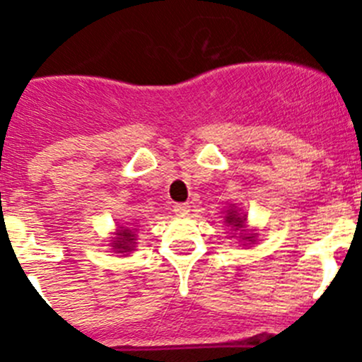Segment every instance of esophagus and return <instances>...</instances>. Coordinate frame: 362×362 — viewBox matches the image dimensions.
Returning <instances> with one entry per match:
<instances>
[{
	"label": "esophagus",
	"mask_w": 362,
	"mask_h": 362,
	"mask_svg": "<svg viewBox=\"0 0 362 362\" xmlns=\"http://www.w3.org/2000/svg\"><path fill=\"white\" fill-rule=\"evenodd\" d=\"M174 211L177 217H187L190 214V204L188 203H175L174 204Z\"/></svg>",
	"instance_id": "obj_1"
}]
</instances>
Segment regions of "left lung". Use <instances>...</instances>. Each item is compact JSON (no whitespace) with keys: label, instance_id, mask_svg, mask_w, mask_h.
Instances as JSON below:
<instances>
[{"label":"left lung","instance_id":"8db88e82","mask_svg":"<svg viewBox=\"0 0 362 362\" xmlns=\"http://www.w3.org/2000/svg\"><path fill=\"white\" fill-rule=\"evenodd\" d=\"M244 221H246V218L240 217V215H237L235 211H230L226 217V222L228 224H231L235 230H238V228H244ZM240 237H242V240H255L253 235H251V237H247V235H240Z\"/></svg>","mask_w":362,"mask_h":362}]
</instances>
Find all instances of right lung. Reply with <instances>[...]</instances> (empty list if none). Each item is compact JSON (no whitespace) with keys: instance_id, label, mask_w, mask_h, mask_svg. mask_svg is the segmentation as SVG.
<instances>
[{"instance_id":"obj_1","label":"right lung","mask_w":362,"mask_h":362,"mask_svg":"<svg viewBox=\"0 0 362 362\" xmlns=\"http://www.w3.org/2000/svg\"><path fill=\"white\" fill-rule=\"evenodd\" d=\"M118 237L115 238V242H112V244H115V250L116 251H120V253H125V251H131L132 250V244H134V233H132L131 230H127V228H125V230H120L118 231Z\"/></svg>"}]
</instances>
